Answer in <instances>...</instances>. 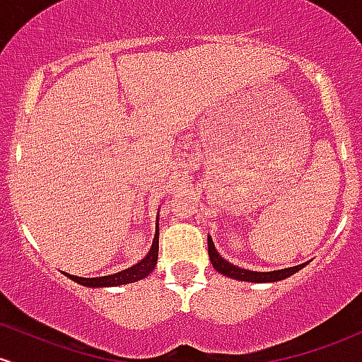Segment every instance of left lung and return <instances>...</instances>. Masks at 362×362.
Here are the masks:
<instances>
[{
    "mask_svg": "<svg viewBox=\"0 0 362 362\" xmlns=\"http://www.w3.org/2000/svg\"><path fill=\"white\" fill-rule=\"evenodd\" d=\"M208 252H209V259L214 266L218 273L221 275L235 278V280H242V281H254V284H266V281H278L284 280V278L293 275L296 272H299L300 268H304V264H297L292 266V268H285V269H278V272H251V269H244L239 268L235 264H230L228 261L223 259V257L218 254L216 249H214V244L211 240V237H208Z\"/></svg>",
    "mask_w": 362,
    "mask_h": 362,
    "instance_id": "left-lung-1",
    "label": "left lung"
}]
</instances>
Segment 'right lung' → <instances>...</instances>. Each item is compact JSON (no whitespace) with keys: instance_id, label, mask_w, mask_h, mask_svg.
Masks as SVG:
<instances>
[{"instance_id":"1","label":"right lung","mask_w":362,"mask_h":362,"mask_svg":"<svg viewBox=\"0 0 362 362\" xmlns=\"http://www.w3.org/2000/svg\"><path fill=\"white\" fill-rule=\"evenodd\" d=\"M158 240H160V232H158L156 228V235H154L153 245H151V251L148 252V256H146L144 259L139 261L137 264L130 266V268L123 269V272L115 273V275L98 278H82L69 275V273H65V275L71 278L74 281H77V284L84 285V287H117V285L132 284V281L142 280V278H146L151 272H153L154 266L158 263Z\"/></svg>"}]
</instances>
